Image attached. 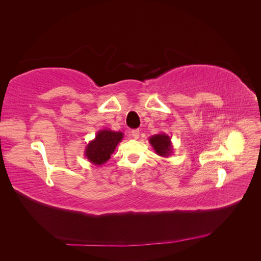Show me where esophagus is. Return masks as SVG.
Masks as SVG:
<instances>
[{"instance_id":"1","label":"esophagus","mask_w":261,"mask_h":261,"mask_svg":"<svg viewBox=\"0 0 261 261\" xmlns=\"http://www.w3.org/2000/svg\"><path fill=\"white\" fill-rule=\"evenodd\" d=\"M132 136L134 139H138L139 138V129L132 130Z\"/></svg>"}]
</instances>
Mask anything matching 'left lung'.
I'll return each instance as SVG.
<instances>
[{
	"label": "left lung",
	"mask_w": 261,
	"mask_h": 261,
	"mask_svg": "<svg viewBox=\"0 0 261 261\" xmlns=\"http://www.w3.org/2000/svg\"><path fill=\"white\" fill-rule=\"evenodd\" d=\"M149 143L152 146L155 153L163 158H168L173 152V146L171 137L165 133L156 134L151 137H149Z\"/></svg>",
	"instance_id": "8db88e82"
}]
</instances>
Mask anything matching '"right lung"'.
Returning a JSON list of instances; mask_svg holds the SVG:
<instances>
[{"label":"right lung","instance_id":"add662e5","mask_svg":"<svg viewBox=\"0 0 261 261\" xmlns=\"http://www.w3.org/2000/svg\"><path fill=\"white\" fill-rule=\"evenodd\" d=\"M124 137L122 132H114L111 129H101L97 133L96 137L89 141L86 146L84 154L89 162L96 165L105 164L111 154L115 151L116 146L121 143Z\"/></svg>","mask_w":261,"mask_h":261}]
</instances>
